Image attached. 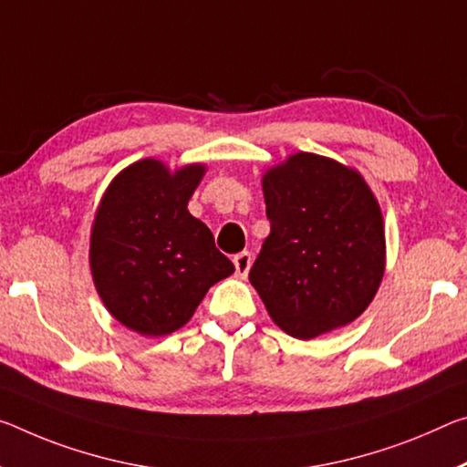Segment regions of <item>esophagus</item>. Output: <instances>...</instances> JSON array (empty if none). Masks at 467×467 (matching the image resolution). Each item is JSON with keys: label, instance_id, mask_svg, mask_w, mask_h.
Returning a JSON list of instances; mask_svg holds the SVG:
<instances>
[{"label": "esophagus", "instance_id": "34e87169", "mask_svg": "<svg viewBox=\"0 0 467 467\" xmlns=\"http://www.w3.org/2000/svg\"><path fill=\"white\" fill-rule=\"evenodd\" d=\"M234 270H236V276L245 278L249 274L251 264H254V255L249 254V251H241V254L234 255Z\"/></svg>", "mask_w": 467, "mask_h": 467}]
</instances>
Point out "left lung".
I'll return each instance as SVG.
<instances>
[{
	"label": "left lung",
	"instance_id": "obj_1",
	"mask_svg": "<svg viewBox=\"0 0 467 467\" xmlns=\"http://www.w3.org/2000/svg\"><path fill=\"white\" fill-rule=\"evenodd\" d=\"M270 234L249 272L280 330L309 340L366 312L387 268L382 210L364 176L297 151L262 176Z\"/></svg>",
	"mask_w": 467,
	"mask_h": 467
}]
</instances>
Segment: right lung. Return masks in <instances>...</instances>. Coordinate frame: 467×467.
Segmentation results:
<instances>
[{
    "label": "right lung",
    "mask_w": 467,
    "mask_h": 467,
    "mask_svg": "<svg viewBox=\"0 0 467 467\" xmlns=\"http://www.w3.org/2000/svg\"><path fill=\"white\" fill-rule=\"evenodd\" d=\"M205 164L170 170L155 158L118 172L95 210L88 265L103 306L122 327L166 337L234 272L213 234L187 210Z\"/></svg>",
    "instance_id": "right-lung-1"
}]
</instances>
